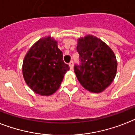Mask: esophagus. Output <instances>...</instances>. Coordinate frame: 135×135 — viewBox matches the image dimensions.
I'll return each mask as SVG.
<instances>
[{
    "mask_svg": "<svg viewBox=\"0 0 135 135\" xmlns=\"http://www.w3.org/2000/svg\"><path fill=\"white\" fill-rule=\"evenodd\" d=\"M69 65L70 69L73 70V68H74V61H71L70 63L69 64Z\"/></svg>",
    "mask_w": 135,
    "mask_h": 135,
    "instance_id": "obj_1",
    "label": "esophagus"
}]
</instances>
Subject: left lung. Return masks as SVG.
Instances as JSON below:
<instances>
[{"instance_id":"left-lung-1","label":"left lung","mask_w":135,"mask_h":135,"mask_svg":"<svg viewBox=\"0 0 135 135\" xmlns=\"http://www.w3.org/2000/svg\"><path fill=\"white\" fill-rule=\"evenodd\" d=\"M81 65L74 72L81 86L90 92H103L113 82L118 69L115 55L100 39L88 35L78 39L76 47Z\"/></svg>"}]
</instances>
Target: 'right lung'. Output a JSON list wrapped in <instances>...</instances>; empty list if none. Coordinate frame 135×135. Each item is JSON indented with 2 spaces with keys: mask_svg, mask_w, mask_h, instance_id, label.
<instances>
[{
  "mask_svg": "<svg viewBox=\"0 0 135 135\" xmlns=\"http://www.w3.org/2000/svg\"><path fill=\"white\" fill-rule=\"evenodd\" d=\"M69 69L57 41L50 36L37 41L27 52L22 64V75L27 86L44 96L58 90Z\"/></svg>",
  "mask_w": 135,
  "mask_h": 135,
  "instance_id": "1",
  "label": "right lung"
}]
</instances>
